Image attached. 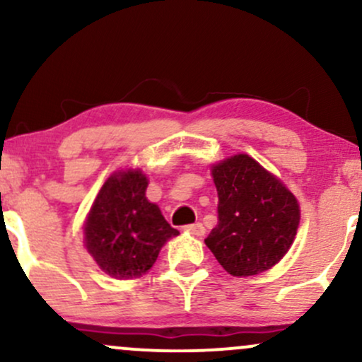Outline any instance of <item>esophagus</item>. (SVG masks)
<instances>
[{
    "mask_svg": "<svg viewBox=\"0 0 362 362\" xmlns=\"http://www.w3.org/2000/svg\"><path fill=\"white\" fill-rule=\"evenodd\" d=\"M185 230L189 231V233H192L195 236H202L206 233V228L202 226V223H194V224H187Z\"/></svg>",
    "mask_w": 362,
    "mask_h": 362,
    "instance_id": "1",
    "label": "esophagus"
}]
</instances>
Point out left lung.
Here are the masks:
<instances>
[{
  "label": "left lung",
  "mask_w": 362,
  "mask_h": 362,
  "mask_svg": "<svg viewBox=\"0 0 362 362\" xmlns=\"http://www.w3.org/2000/svg\"><path fill=\"white\" fill-rule=\"evenodd\" d=\"M218 224L204 240L216 260L236 277L276 265L296 236L300 204L279 178L248 155L213 167Z\"/></svg>",
  "instance_id": "8db88e82"
}]
</instances>
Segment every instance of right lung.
I'll use <instances>...</instances> for the list:
<instances>
[{
	"label": "right lung",
	"instance_id": "obj_1",
	"mask_svg": "<svg viewBox=\"0 0 362 362\" xmlns=\"http://www.w3.org/2000/svg\"><path fill=\"white\" fill-rule=\"evenodd\" d=\"M146 187L141 170L114 173L102 185L83 228L86 250L114 279L146 274L167 240L178 235L160 207L146 199Z\"/></svg>",
	"mask_w": 362,
	"mask_h": 362
}]
</instances>
